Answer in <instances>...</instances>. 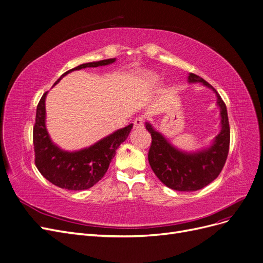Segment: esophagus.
<instances>
[{
	"mask_svg": "<svg viewBox=\"0 0 263 263\" xmlns=\"http://www.w3.org/2000/svg\"><path fill=\"white\" fill-rule=\"evenodd\" d=\"M143 123H144V118L143 117H137L134 121V127L136 129H140L143 127Z\"/></svg>",
	"mask_w": 263,
	"mask_h": 263,
	"instance_id": "obj_1",
	"label": "esophagus"
}]
</instances>
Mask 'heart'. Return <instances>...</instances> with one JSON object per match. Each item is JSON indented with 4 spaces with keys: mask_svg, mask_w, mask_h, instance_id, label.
Instances as JSON below:
<instances>
[{
    "mask_svg": "<svg viewBox=\"0 0 263 263\" xmlns=\"http://www.w3.org/2000/svg\"><path fill=\"white\" fill-rule=\"evenodd\" d=\"M141 76L143 78V81L146 84H150V85L151 84H155L157 81H159V76L152 71H143L141 73Z\"/></svg>",
    "mask_w": 263,
    "mask_h": 263,
    "instance_id": "b5f03b06",
    "label": "heart"
}]
</instances>
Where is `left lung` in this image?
<instances>
[{
  "mask_svg": "<svg viewBox=\"0 0 263 263\" xmlns=\"http://www.w3.org/2000/svg\"><path fill=\"white\" fill-rule=\"evenodd\" d=\"M187 82L202 83L217 96L221 130L212 145L197 152H184L175 148L149 122H145V128L152 137L148 159L156 177L173 190L191 192L208 185L221 173L229 153L230 126L226 103L211 84L193 73L189 74Z\"/></svg>",
  "mask_w": 263,
  "mask_h": 263,
  "instance_id": "obj_1",
  "label": "left lung"
}]
</instances>
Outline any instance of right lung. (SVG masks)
<instances>
[{
    "label": "right lung",
    "instance_id": "1",
    "mask_svg": "<svg viewBox=\"0 0 263 263\" xmlns=\"http://www.w3.org/2000/svg\"><path fill=\"white\" fill-rule=\"evenodd\" d=\"M115 60L117 58H110L80 65L64 73L54 86L72 71L107 66L113 64ZM46 96L47 91L42 96L37 104L33 127L35 165L42 176L52 184L72 191L86 190L96 184L107 173L120 144L127 139L133 124L115 130L88 148L73 152L65 151L51 141L46 129Z\"/></svg>",
    "mask_w": 263,
    "mask_h": 263
}]
</instances>
